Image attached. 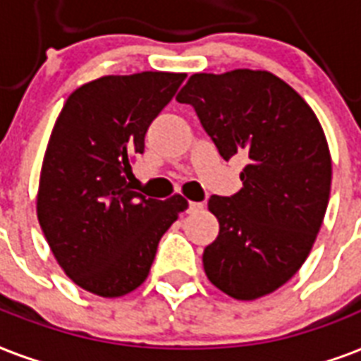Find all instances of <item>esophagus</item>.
I'll return each instance as SVG.
<instances>
[{
    "label": "esophagus",
    "instance_id": "esophagus-1",
    "mask_svg": "<svg viewBox=\"0 0 361 361\" xmlns=\"http://www.w3.org/2000/svg\"><path fill=\"white\" fill-rule=\"evenodd\" d=\"M203 209V203L200 201H190L188 203V212H200Z\"/></svg>",
    "mask_w": 361,
    "mask_h": 361
}]
</instances>
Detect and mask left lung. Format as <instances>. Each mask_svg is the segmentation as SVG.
Returning a JSON list of instances; mask_svg holds the SVG:
<instances>
[{
  "mask_svg": "<svg viewBox=\"0 0 361 361\" xmlns=\"http://www.w3.org/2000/svg\"><path fill=\"white\" fill-rule=\"evenodd\" d=\"M226 161L248 158L243 188L211 195L219 237L205 248L209 281L235 300H256L298 273L317 239L331 188L322 126L275 75L235 69L195 73L178 92Z\"/></svg>",
  "mask_w": 361,
  "mask_h": 361,
  "instance_id": "left-lung-1",
  "label": "left lung"
}]
</instances>
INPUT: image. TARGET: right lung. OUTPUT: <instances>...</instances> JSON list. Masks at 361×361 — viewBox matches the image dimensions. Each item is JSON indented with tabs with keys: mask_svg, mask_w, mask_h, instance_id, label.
<instances>
[{
	"mask_svg": "<svg viewBox=\"0 0 361 361\" xmlns=\"http://www.w3.org/2000/svg\"><path fill=\"white\" fill-rule=\"evenodd\" d=\"M184 73L109 75L67 97L44 152L37 219L66 275L88 292L118 298L149 276L161 235L188 207L152 200L128 183L152 120Z\"/></svg>",
	"mask_w": 361,
	"mask_h": 361,
	"instance_id": "1",
	"label": "right lung"
}]
</instances>
